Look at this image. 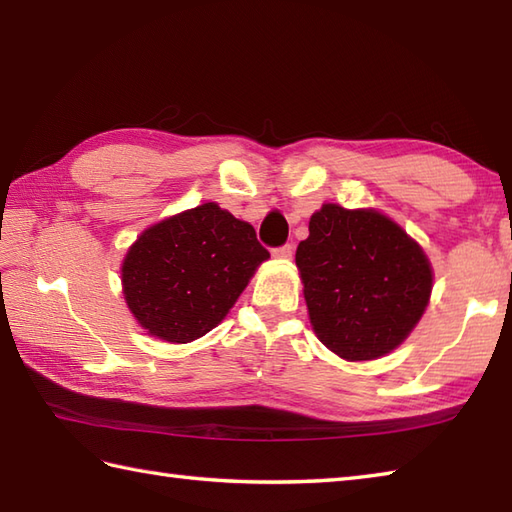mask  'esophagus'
I'll use <instances>...</instances> for the list:
<instances>
[{
  "label": "esophagus",
  "mask_w": 512,
  "mask_h": 512,
  "mask_svg": "<svg viewBox=\"0 0 512 512\" xmlns=\"http://www.w3.org/2000/svg\"><path fill=\"white\" fill-rule=\"evenodd\" d=\"M292 255H295V246L292 244H286V246H279L273 250V257L277 259H284V262H288V259H292Z\"/></svg>",
  "instance_id": "esophagus-1"
}]
</instances>
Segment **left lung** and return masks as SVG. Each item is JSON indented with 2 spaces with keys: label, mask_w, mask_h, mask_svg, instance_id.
Returning a JSON list of instances; mask_svg holds the SVG:
<instances>
[{
  "label": "left lung",
  "mask_w": 512,
  "mask_h": 512,
  "mask_svg": "<svg viewBox=\"0 0 512 512\" xmlns=\"http://www.w3.org/2000/svg\"><path fill=\"white\" fill-rule=\"evenodd\" d=\"M308 228L295 259L314 334L352 363L394 352L429 306L420 244L376 209L323 204Z\"/></svg>",
  "instance_id": "8db88e82"
}]
</instances>
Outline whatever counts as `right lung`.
<instances>
[{"label": "right lung", "mask_w": 512, "mask_h": 512, "mask_svg": "<svg viewBox=\"0 0 512 512\" xmlns=\"http://www.w3.org/2000/svg\"><path fill=\"white\" fill-rule=\"evenodd\" d=\"M268 257L253 226L204 202L138 235L121 266L123 297L147 334L191 343L222 323Z\"/></svg>", "instance_id": "obj_1"}]
</instances>
